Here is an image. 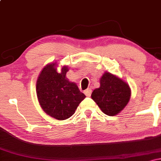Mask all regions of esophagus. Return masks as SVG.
<instances>
[{
  "label": "esophagus",
  "mask_w": 161,
  "mask_h": 161,
  "mask_svg": "<svg viewBox=\"0 0 161 161\" xmlns=\"http://www.w3.org/2000/svg\"><path fill=\"white\" fill-rule=\"evenodd\" d=\"M84 93H85V95L87 96V97H90L92 95V89L91 88H88V89L85 90Z\"/></svg>",
  "instance_id": "esophagus-1"
}]
</instances>
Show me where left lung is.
Here are the masks:
<instances>
[{
    "label": "left lung",
    "mask_w": 161,
    "mask_h": 161,
    "mask_svg": "<svg viewBox=\"0 0 161 161\" xmlns=\"http://www.w3.org/2000/svg\"><path fill=\"white\" fill-rule=\"evenodd\" d=\"M130 95V88L126 82L105 72L100 79V88L94 90L92 98L104 114L115 116L126 106Z\"/></svg>",
    "instance_id": "8db88e82"
}]
</instances>
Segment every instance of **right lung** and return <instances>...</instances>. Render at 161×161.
I'll return each mask as SVG.
<instances>
[{
	"instance_id": "1",
	"label": "right lung",
	"mask_w": 161,
	"mask_h": 161,
	"mask_svg": "<svg viewBox=\"0 0 161 161\" xmlns=\"http://www.w3.org/2000/svg\"><path fill=\"white\" fill-rule=\"evenodd\" d=\"M56 67V63H52L43 68L37 79L36 93L46 114L58 120H64L74 114L86 95L75 83L66 77L69 70L67 66H63L60 73Z\"/></svg>"
}]
</instances>
